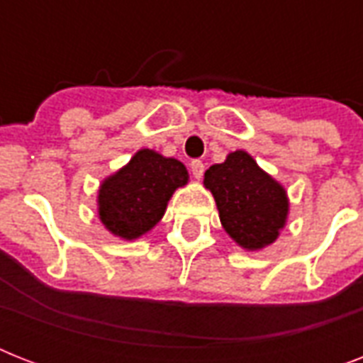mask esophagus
Masks as SVG:
<instances>
[{
    "label": "esophagus",
    "instance_id": "1",
    "mask_svg": "<svg viewBox=\"0 0 363 363\" xmlns=\"http://www.w3.org/2000/svg\"><path fill=\"white\" fill-rule=\"evenodd\" d=\"M190 171H192V175L196 177V179H201L205 171L203 162H201V160H192V162H190Z\"/></svg>",
    "mask_w": 363,
    "mask_h": 363
}]
</instances>
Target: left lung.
<instances>
[{"label":"left lung","instance_id":"1","mask_svg":"<svg viewBox=\"0 0 363 363\" xmlns=\"http://www.w3.org/2000/svg\"><path fill=\"white\" fill-rule=\"evenodd\" d=\"M203 184L215 196L224 230L242 248L258 250L279 238L288 216L286 192L250 154H228L224 164L205 171Z\"/></svg>","mask_w":363,"mask_h":363}]
</instances>
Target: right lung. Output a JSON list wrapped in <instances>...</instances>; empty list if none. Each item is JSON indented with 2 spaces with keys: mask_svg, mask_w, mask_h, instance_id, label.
I'll list each match as a JSON object with an SVG mask.
<instances>
[{
  "mask_svg": "<svg viewBox=\"0 0 363 363\" xmlns=\"http://www.w3.org/2000/svg\"><path fill=\"white\" fill-rule=\"evenodd\" d=\"M186 182L188 171L179 160L143 148L104 181L98 196L99 218L118 238H141L162 220L173 192Z\"/></svg>",
  "mask_w": 363,
  "mask_h": 363,
  "instance_id": "1",
  "label": "right lung"
}]
</instances>
